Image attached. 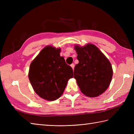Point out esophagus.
<instances>
[{"label":"esophagus","mask_w":134,"mask_h":134,"mask_svg":"<svg viewBox=\"0 0 134 134\" xmlns=\"http://www.w3.org/2000/svg\"><path fill=\"white\" fill-rule=\"evenodd\" d=\"M71 67H72V70H74V67H75V65H74V64H71Z\"/></svg>","instance_id":"esophagus-1"}]
</instances>
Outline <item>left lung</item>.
Listing matches in <instances>:
<instances>
[{
    "mask_svg": "<svg viewBox=\"0 0 134 134\" xmlns=\"http://www.w3.org/2000/svg\"><path fill=\"white\" fill-rule=\"evenodd\" d=\"M79 63L76 64L74 77L82 93L95 97L109 87L113 75L110 62L98 48L92 44L84 47L75 45Z\"/></svg>",
    "mask_w": 134,
    "mask_h": 134,
    "instance_id": "1",
    "label": "left lung"
}]
</instances>
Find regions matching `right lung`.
I'll return each instance as SVG.
<instances>
[{
    "label": "right lung",
    "instance_id": "add662e5",
    "mask_svg": "<svg viewBox=\"0 0 134 134\" xmlns=\"http://www.w3.org/2000/svg\"><path fill=\"white\" fill-rule=\"evenodd\" d=\"M61 49L47 46L31 63L29 79L34 90L41 98L54 101L63 93L73 70L60 56Z\"/></svg>",
    "mask_w": 134,
    "mask_h": 134
}]
</instances>
